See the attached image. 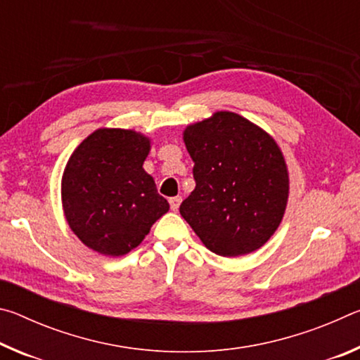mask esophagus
I'll list each match as a JSON object with an SVG mask.
<instances>
[{
  "mask_svg": "<svg viewBox=\"0 0 360 360\" xmlns=\"http://www.w3.org/2000/svg\"><path fill=\"white\" fill-rule=\"evenodd\" d=\"M181 202H182L181 197H172V198H169V208H172V211H178Z\"/></svg>",
  "mask_w": 360,
  "mask_h": 360,
  "instance_id": "1",
  "label": "esophagus"
}]
</instances>
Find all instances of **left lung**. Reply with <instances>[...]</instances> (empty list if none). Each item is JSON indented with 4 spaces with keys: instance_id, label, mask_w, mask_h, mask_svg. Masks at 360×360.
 Returning <instances> with one entry per match:
<instances>
[{
    "instance_id": "left-lung-1",
    "label": "left lung",
    "mask_w": 360,
    "mask_h": 360,
    "mask_svg": "<svg viewBox=\"0 0 360 360\" xmlns=\"http://www.w3.org/2000/svg\"><path fill=\"white\" fill-rule=\"evenodd\" d=\"M184 143L195 163V188L181 203V216L222 257L264 246L283 221L289 195L275 139L241 115L219 111L188 125Z\"/></svg>"
}]
</instances>
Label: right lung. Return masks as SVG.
Instances as JSON below:
<instances>
[{"label":"right lung","mask_w":360,"mask_h":360,"mask_svg":"<svg viewBox=\"0 0 360 360\" xmlns=\"http://www.w3.org/2000/svg\"><path fill=\"white\" fill-rule=\"evenodd\" d=\"M149 149L141 133L100 129L72 152L62 202L66 221L85 246L103 255H124L169 210L143 168Z\"/></svg>","instance_id":"right-lung-1"}]
</instances>
